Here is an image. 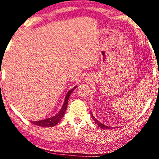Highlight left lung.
Returning a JSON list of instances; mask_svg holds the SVG:
<instances>
[{"label":"left lung","instance_id":"left-lung-1","mask_svg":"<svg viewBox=\"0 0 159 159\" xmlns=\"http://www.w3.org/2000/svg\"><path fill=\"white\" fill-rule=\"evenodd\" d=\"M91 116H92V118H93V120L95 121V123H96L98 125V126H99L100 128H102V129H109V128H110L109 126H107V125H103V124L100 123V122H98V120H96V118H95V116H93V114L91 115Z\"/></svg>","mask_w":159,"mask_h":159}]
</instances>
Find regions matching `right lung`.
<instances>
[{
	"label": "right lung",
	"instance_id": "1",
	"mask_svg": "<svg viewBox=\"0 0 159 159\" xmlns=\"http://www.w3.org/2000/svg\"><path fill=\"white\" fill-rule=\"evenodd\" d=\"M75 87H75L73 89H72V90H70L68 93H67L66 96V98H65L64 103H63V107H62L61 111H60L57 114L55 115L54 116H53V117L39 120V121H31V123L33 124H34V125H39V126H42V127H52V126H54V125H56L58 123V122H60V120L63 117V115H64L66 110L67 104H68L69 96H70V94L72 93V91L74 90V89H75Z\"/></svg>",
	"mask_w": 159,
	"mask_h": 159
}]
</instances>
